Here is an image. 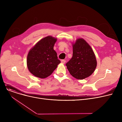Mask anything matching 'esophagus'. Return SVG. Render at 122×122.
Instances as JSON below:
<instances>
[{"label": "esophagus", "mask_w": 122, "mask_h": 122, "mask_svg": "<svg viewBox=\"0 0 122 122\" xmlns=\"http://www.w3.org/2000/svg\"><path fill=\"white\" fill-rule=\"evenodd\" d=\"M61 61V63L62 64H65V62H66V61L65 60H62Z\"/></svg>", "instance_id": "obj_1"}]
</instances>
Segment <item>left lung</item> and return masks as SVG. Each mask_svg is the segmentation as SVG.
Returning a JSON list of instances; mask_svg holds the SVG:
<instances>
[{
    "label": "left lung",
    "instance_id": "1",
    "mask_svg": "<svg viewBox=\"0 0 122 122\" xmlns=\"http://www.w3.org/2000/svg\"><path fill=\"white\" fill-rule=\"evenodd\" d=\"M66 65L70 74L78 80L88 77L95 71L97 66L95 55L83 38H78L73 44V57Z\"/></svg>",
    "mask_w": 122,
    "mask_h": 122
}]
</instances>
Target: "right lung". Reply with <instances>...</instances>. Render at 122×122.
Masks as SVG:
<instances>
[{
  "instance_id": "1",
  "label": "right lung",
  "mask_w": 122,
  "mask_h": 122,
  "mask_svg": "<svg viewBox=\"0 0 122 122\" xmlns=\"http://www.w3.org/2000/svg\"><path fill=\"white\" fill-rule=\"evenodd\" d=\"M56 41V38L47 36L38 41L29 51L27 67L29 71L36 77L47 78L60 63L53 49Z\"/></svg>"
}]
</instances>
